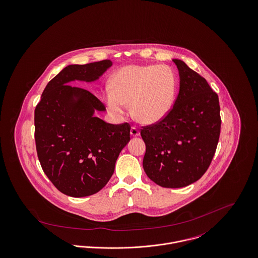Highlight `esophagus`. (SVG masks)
<instances>
[{
	"mask_svg": "<svg viewBox=\"0 0 258 258\" xmlns=\"http://www.w3.org/2000/svg\"><path fill=\"white\" fill-rule=\"evenodd\" d=\"M131 135H132L133 137H138V136H140V131H139V128H138L137 126L133 125L132 128H131Z\"/></svg>",
	"mask_w": 258,
	"mask_h": 258,
	"instance_id": "obj_1",
	"label": "esophagus"
}]
</instances>
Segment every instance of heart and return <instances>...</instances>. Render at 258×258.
<instances>
[{"instance_id": "obj_1", "label": "heart", "mask_w": 258, "mask_h": 258, "mask_svg": "<svg viewBox=\"0 0 258 258\" xmlns=\"http://www.w3.org/2000/svg\"><path fill=\"white\" fill-rule=\"evenodd\" d=\"M177 79L167 65H128L113 76L104 95L109 111L122 115L132 104L133 115L142 123L163 119L171 111Z\"/></svg>"}]
</instances>
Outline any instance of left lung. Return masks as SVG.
<instances>
[{
  "mask_svg": "<svg viewBox=\"0 0 258 258\" xmlns=\"http://www.w3.org/2000/svg\"><path fill=\"white\" fill-rule=\"evenodd\" d=\"M173 62L180 87L171 111L141 130L146 147L143 169L164 188L188 186L205 174L215 155L222 122L217 93L182 60Z\"/></svg>",
  "mask_w": 258,
  "mask_h": 258,
  "instance_id": "8db88e82",
  "label": "left lung"
}]
</instances>
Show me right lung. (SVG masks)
Returning a JSON list of instances; mask_svg holds the SVG:
<instances>
[{"label": "right lung", "instance_id": "1", "mask_svg": "<svg viewBox=\"0 0 258 258\" xmlns=\"http://www.w3.org/2000/svg\"><path fill=\"white\" fill-rule=\"evenodd\" d=\"M110 66L112 61L106 59L65 67L48 82L34 110V139L42 170L70 197H86L104 188L131 140L128 122L112 124L94 116L95 110H106L104 104L86 89L69 85L74 80L94 81Z\"/></svg>", "mask_w": 258, "mask_h": 258}]
</instances>
